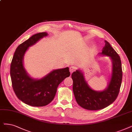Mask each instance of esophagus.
<instances>
[{"label":"esophagus","instance_id":"esophagus-1","mask_svg":"<svg viewBox=\"0 0 132 132\" xmlns=\"http://www.w3.org/2000/svg\"><path fill=\"white\" fill-rule=\"evenodd\" d=\"M75 70H76V67L75 66H71L69 68V70H70V72L71 73L73 72L74 71H75Z\"/></svg>","mask_w":132,"mask_h":132}]
</instances>
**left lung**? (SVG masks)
Instances as JSON below:
<instances>
[{
    "label": "left lung",
    "mask_w": 132,
    "mask_h": 132,
    "mask_svg": "<svg viewBox=\"0 0 132 132\" xmlns=\"http://www.w3.org/2000/svg\"><path fill=\"white\" fill-rule=\"evenodd\" d=\"M102 55L109 56L112 60V73L108 87L102 92L92 89L88 85L83 73L77 70L71 75L73 92L76 101L86 109L96 110L107 107L117 98L122 78L121 61L119 55L106 40Z\"/></svg>",
    "instance_id": "left-lung-1"
}]
</instances>
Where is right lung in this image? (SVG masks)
Returning <instances> with one entry per match:
<instances>
[{"mask_svg": "<svg viewBox=\"0 0 132 132\" xmlns=\"http://www.w3.org/2000/svg\"><path fill=\"white\" fill-rule=\"evenodd\" d=\"M48 35L46 32L36 34L15 50L10 67V75L13 90L17 97L29 106L43 107L54 98L59 84L70 75L69 68L54 70L40 80L30 77L23 66V57L29 46Z\"/></svg>", "mask_w": 132, "mask_h": 132, "instance_id": "right-lung-1", "label": "right lung"}]
</instances>
